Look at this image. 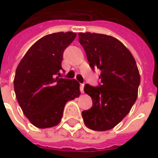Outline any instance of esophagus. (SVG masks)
Listing matches in <instances>:
<instances>
[{
  "label": "esophagus",
  "mask_w": 158,
  "mask_h": 158,
  "mask_svg": "<svg viewBox=\"0 0 158 158\" xmlns=\"http://www.w3.org/2000/svg\"><path fill=\"white\" fill-rule=\"evenodd\" d=\"M83 88H84V83H81L80 84V91L82 93H83Z\"/></svg>",
  "instance_id": "esophagus-1"
}]
</instances>
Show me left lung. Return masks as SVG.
Wrapping results in <instances>:
<instances>
[{
    "label": "left lung",
    "instance_id": "1",
    "mask_svg": "<svg viewBox=\"0 0 158 158\" xmlns=\"http://www.w3.org/2000/svg\"><path fill=\"white\" fill-rule=\"evenodd\" d=\"M79 43L92 70H100V83L84 85L92 106L82 112L85 125L94 131H107L130 112L140 83L136 61L123 44L113 36L79 33Z\"/></svg>",
    "mask_w": 158,
    "mask_h": 158
}]
</instances>
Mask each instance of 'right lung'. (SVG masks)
Masks as SVG:
<instances>
[{"label":"right lung","instance_id":"obj_1","mask_svg":"<svg viewBox=\"0 0 158 158\" xmlns=\"http://www.w3.org/2000/svg\"><path fill=\"white\" fill-rule=\"evenodd\" d=\"M75 33H54L42 37L27 51L14 78L16 97L32 124L44 129L57 125L67 101L80 95L79 83L60 78L63 53Z\"/></svg>","mask_w":158,"mask_h":158}]
</instances>
